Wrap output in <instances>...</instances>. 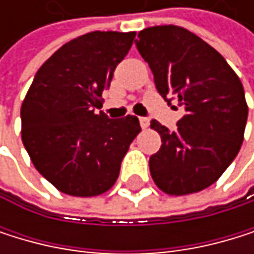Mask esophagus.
Wrapping results in <instances>:
<instances>
[{"instance_id": "esophagus-1", "label": "esophagus", "mask_w": 254, "mask_h": 254, "mask_svg": "<svg viewBox=\"0 0 254 254\" xmlns=\"http://www.w3.org/2000/svg\"><path fill=\"white\" fill-rule=\"evenodd\" d=\"M140 126L144 129V128H148L149 126V119L148 117H140Z\"/></svg>"}]
</instances>
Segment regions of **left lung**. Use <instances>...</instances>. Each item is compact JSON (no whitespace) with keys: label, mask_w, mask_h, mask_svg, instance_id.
<instances>
[{"label":"left lung","mask_w":254,"mask_h":254,"mask_svg":"<svg viewBox=\"0 0 254 254\" xmlns=\"http://www.w3.org/2000/svg\"><path fill=\"white\" fill-rule=\"evenodd\" d=\"M135 45L160 96L184 108L174 131L151 120L161 137V148L149 158L155 184L169 195L209 188L244 140L249 108L239 77L213 47L183 27L144 28Z\"/></svg>","instance_id":"1"}]
</instances>
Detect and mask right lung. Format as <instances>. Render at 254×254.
Masks as SVG:
<instances>
[{"mask_svg": "<svg viewBox=\"0 0 254 254\" xmlns=\"http://www.w3.org/2000/svg\"><path fill=\"white\" fill-rule=\"evenodd\" d=\"M134 32H93L62 45L35 74L22 106V143L38 172L73 196H94L116 183L135 116L96 113Z\"/></svg>", "mask_w": 254, "mask_h": 254, "instance_id": "1", "label": "right lung"}]
</instances>
